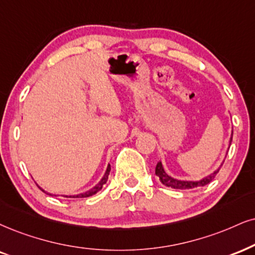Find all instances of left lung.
Instances as JSON below:
<instances>
[{
	"instance_id": "8db88e82",
	"label": "left lung",
	"mask_w": 255,
	"mask_h": 255,
	"mask_svg": "<svg viewBox=\"0 0 255 255\" xmlns=\"http://www.w3.org/2000/svg\"><path fill=\"white\" fill-rule=\"evenodd\" d=\"M232 137H233V134H232ZM220 169L218 170L213 172V174H210L209 176H207V177H204L203 180L201 181H180V180H176V178H172L170 177L169 175L165 174L164 169H163L162 166V163L158 162L156 165V175L159 177V181L162 182L163 184L166 185V187H171L174 188V189H191V188H196V187H203V185L208 184L214 180V177L218 174Z\"/></svg>"
}]
</instances>
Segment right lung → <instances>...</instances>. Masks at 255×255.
<instances>
[{"label": "right lung", "instance_id": "add662e5", "mask_svg": "<svg viewBox=\"0 0 255 255\" xmlns=\"http://www.w3.org/2000/svg\"><path fill=\"white\" fill-rule=\"evenodd\" d=\"M110 171H111V165H109V166H108V170H106L105 175H104V177L102 178V181H100L99 183L96 185V187H93L92 189H91V190L86 191V193H84V194L73 195V196H65V197H73V199H79V197H89V196H92V195H94V194H97V193H98V191H99L100 189H102V188L104 187V184H105L106 182H108V178H109ZM41 190H42V189H41ZM42 191H43V190H42Z\"/></svg>", "mask_w": 255, "mask_h": 255}]
</instances>
